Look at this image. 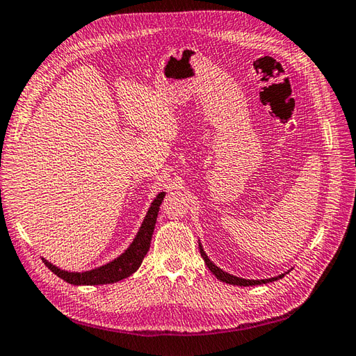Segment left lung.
<instances>
[{
    "instance_id": "1",
    "label": "left lung",
    "mask_w": 356,
    "mask_h": 356,
    "mask_svg": "<svg viewBox=\"0 0 356 356\" xmlns=\"http://www.w3.org/2000/svg\"><path fill=\"white\" fill-rule=\"evenodd\" d=\"M199 249H200V254L203 257V260H205V263H207L208 269L213 272V274L218 280H220V282H223V283L236 284V286H257V284H266V283H270V282H275V280L284 277V274H282V275H278V277H272V278H266V280H246V278H240V277H236V275H231V274H228V272H225L218 266H216V264L208 259V255L205 254V251H203V248H202L200 243H199Z\"/></svg>"
}]
</instances>
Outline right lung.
Here are the masks:
<instances>
[{"instance_id":"right-lung-1","label":"right lung","mask_w":356,"mask_h":356,"mask_svg":"<svg viewBox=\"0 0 356 356\" xmlns=\"http://www.w3.org/2000/svg\"><path fill=\"white\" fill-rule=\"evenodd\" d=\"M163 197H165V193L157 194L154 202L151 203L145 218H143L138 234H136L133 243L125 249V252L120 254L118 259H115L113 261L104 264V266H99L92 270H86V272H69V270L59 269L58 266H55V264H51L44 259L42 261L45 263V266L53 272V274L58 275L59 278H63L64 282L74 286L110 284L130 277L139 269L143 257H145L148 252L151 237H153V232H154L157 213H159V208H161Z\"/></svg>"}]
</instances>
